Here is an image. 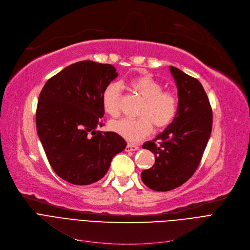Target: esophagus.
I'll list each match as a JSON object with an SVG mask.
<instances>
[{"mask_svg": "<svg viewBox=\"0 0 250 250\" xmlns=\"http://www.w3.org/2000/svg\"><path fill=\"white\" fill-rule=\"evenodd\" d=\"M138 148H139L138 145L128 143L126 146V151H135V150H138Z\"/></svg>", "mask_w": 250, "mask_h": 250, "instance_id": "1", "label": "esophagus"}]
</instances>
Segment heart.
<instances>
[{"label":"heart","instance_id":"obj_1","mask_svg":"<svg viewBox=\"0 0 250 250\" xmlns=\"http://www.w3.org/2000/svg\"><path fill=\"white\" fill-rule=\"evenodd\" d=\"M131 89L143 101L138 119H122L110 124L112 130L130 142H138L152 130L167 127L175 118L179 110V100L172 92L164 91V84L149 75L131 80ZM103 107L111 117L121 114L122 94L119 83H112L102 95Z\"/></svg>","mask_w":250,"mask_h":250}]
</instances>
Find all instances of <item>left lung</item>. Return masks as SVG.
Wrapping results in <instances>:
<instances>
[{"instance_id":"8db88e82","label":"left lung","mask_w":250,"mask_h":250,"mask_svg":"<svg viewBox=\"0 0 250 250\" xmlns=\"http://www.w3.org/2000/svg\"><path fill=\"white\" fill-rule=\"evenodd\" d=\"M169 70L178 86V114L163 133L142 145L154 154L155 163L141 172V180L157 192L178 188L195 173L213 123L212 108L201 83L174 66Z\"/></svg>"}]
</instances>
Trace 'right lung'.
Listing matches in <instances>:
<instances>
[{
  "instance_id": "add662e5",
  "label": "right lung",
  "mask_w": 250,
  "mask_h": 250,
  "mask_svg": "<svg viewBox=\"0 0 250 250\" xmlns=\"http://www.w3.org/2000/svg\"><path fill=\"white\" fill-rule=\"evenodd\" d=\"M117 76L112 64L79 62L50 78L39 95L38 136L55 173L70 184L98 182L126 147L119 134L98 130L104 125L103 92Z\"/></svg>"
}]
</instances>
